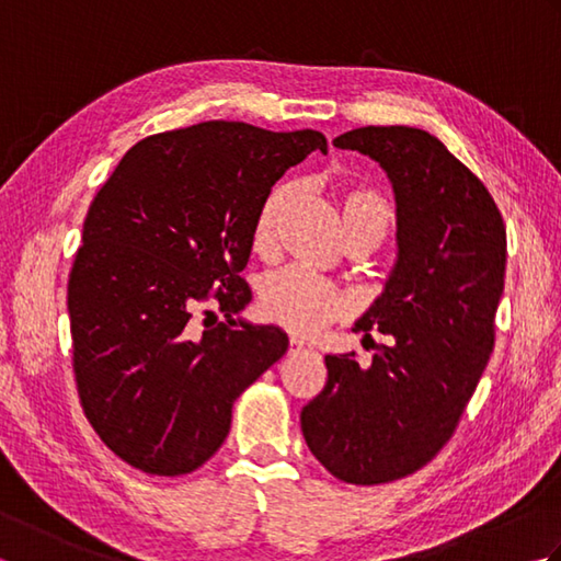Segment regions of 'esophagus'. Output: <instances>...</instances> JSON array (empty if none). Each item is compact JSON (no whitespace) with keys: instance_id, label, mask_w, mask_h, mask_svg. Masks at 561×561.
<instances>
[{"instance_id":"esophagus-1","label":"esophagus","mask_w":561,"mask_h":561,"mask_svg":"<svg viewBox=\"0 0 561 561\" xmlns=\"http://www.w3.org/2000/svg\"><path fill=\"white\" fill-rule=\"evenodd\" d=\"M301 350H308V344H306V342H301V340L291 337V342H289V352H301Z\"/></svg>"}]
</instances>
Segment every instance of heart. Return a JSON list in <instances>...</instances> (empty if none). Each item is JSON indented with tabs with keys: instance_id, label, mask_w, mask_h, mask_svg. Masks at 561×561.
I'll return each mask as SVG.
<instances>
[{
	"instance_id": "b5f03b06",
	"label": "heart",
	"mask_w": 561,
	"mask_h": 561,
	"mask_svg": "<svg viewBox=\"0 0 561 561\" xmlns=\"http://www.w3.org/2000/svg\"><path fill=\"white\" fill-rule=\"evenodd\" d=\"M294 197L291 185H277L262 199L250 229L255 253H270L277 241L279 221ZM337 209L344 241H368L374 248L383 241L392 209L374 190L344 187L337 193ZM257 311L267 323L279 325L299 337H313L325 325L350 313V301L335 284L316 279L299 270L272 272L257 287Z\"/></svg>"
}]
</instances>
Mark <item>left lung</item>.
<instances>
[{"label": "left lung", "mask_w": 561, "mask_h": 561, "mask_svg": "<svg viewBox=\"0 0 561 561\" xmlns=\"http://www.w3.org/2000/svg\"><path fill=\"white\" fill-rule=\"evenodd\" d=\"M383 169L396 193L398 257L386 289L356 320L376 347L328 354V383L301 410L313 456L337 480L383 484L446 446L494 350L506 229L490 190L434 135L359 127L332 139ZM389 335L376 345L370 330Z\"/></svg>", "instance_id": "8db88e82"}]
</instances>
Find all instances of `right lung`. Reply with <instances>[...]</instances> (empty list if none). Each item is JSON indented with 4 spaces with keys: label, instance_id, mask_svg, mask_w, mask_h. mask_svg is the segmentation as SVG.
<instances>
[{
    "label": "right lung",
    "instance_id": "add662e5",
    "mask_svg": "<svg viewBox=\"0 0 561 561\" xmlns=\"http://www.w3.org/2000/svg\"><path fill=\"white\" fill-rule=\"evenodd\" d=\"M316 149V129L209 121L137 141L93 197L67 284L75 376L87 420L133 468L197 470L236 398L287 352V332L238 318L253 299L238 272L262 199ZM209 298L225 320L197 333Z\"/></svg>",
    "mask_w": 561,
    "mask_h": 561
}]
</instances>
